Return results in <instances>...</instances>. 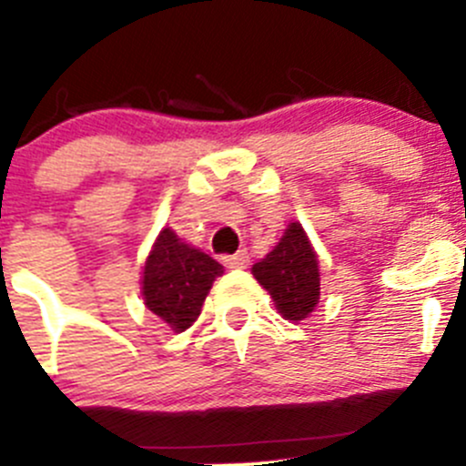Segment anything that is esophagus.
Listing matches in <instances>:
<instances>
[{
	"label": "esophagus",
	"instance_id": "obj_1",
	"mask_svg": "<svg viewBox=\"0 0 466 466\" xmlns=\"http://www.w3.org/2000/svg\"><path fill=\"white\" fill-rule=\"evenodd\" d=\"M223 263L225 268H229V270H243V268L250 266V255H248L246 250H241L237 252V255L223 257Z\"/></svg>",
	"mask_w": 466,
	"mask_h": 466
}]
</instances>
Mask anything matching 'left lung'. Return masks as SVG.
<instances>
[{"label": "left lung", "mask_w": 466, "mask_h": 466, "mask_svg": "<svg viewBox=\"0 0 466 466\" xmlns=\"http://www.w3.org/2000/svg\"><path fill=\"white\" fill-rule=\"evenodd\" d=\"M252 275L270 293L277 311L286 320L299 322L309 318L320 299L318 257L299 223L286 228L275 250L252 266Z\"/></svg>", "instance_id": "1"}]
</instances>
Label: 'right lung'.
I'll return each instance as SVG.
<instances>
[{
    "mask_svg": "<svg viewBox=\"0 0 466 466\" xmlns=\"http://www.w3.org/2000/svg\"><path fill=\"white\" fill-rule=\"evenodd\" d=\"M218 275H223L218 261L164 228L144 266V304L173 331H185L200 316L207 293Z\"/></svg>",
    "mask_w": 466,
    "mask_h": 466,
    "instance_id": "1",
    "label": "right lung"
}]
</instances>
